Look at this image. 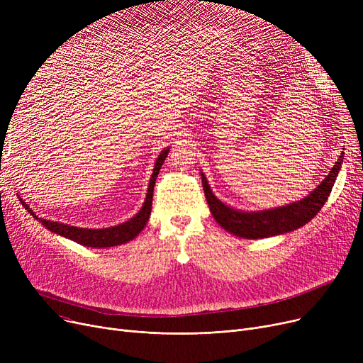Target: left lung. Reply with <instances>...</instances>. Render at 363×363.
I'll return each mask as SVG.
<instances>
[{
	"instance_id": "obj_1",
	"label": "left lung",
	"mask_w": 363,
	"mask_h": 363,
	"mask_svg": "<svg viewBox=\"0 0 363 363\" xmlns=\"http://www.w3.org/2000/svg\"><path fill=\"white\" fill-rule=\"evenodd\" d=\"M341 163L342 156H340L325 179L309 196L290 204L256 212L238 211V208L225 204L213 194L203 172H200V175L207 204L211 207V212L216 222L223 230L240 238L257 240L287 234L311 222L328 200L335 178L338 177V172L341 169Z\"/></svg>"
}]
</instances>
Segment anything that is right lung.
<instances>
[{
	"instance_id": "obj_1",
	"label": "right lung",
	"mask_w": 363,
	"mask_h": 363,
	"mask_svg": "<svg viewBox=\"0 0 363 363\" xmlns=\"http://www.w3.org/2000/svg\"><path fill=\"white\" fill-rule=\"evenodd\" d=\"M170 151V147H166L162 150L159 157L156 159L155 169H152V174L148 182L147 188V196L143 203V207L138 211V213L130 218L129 220L116 225V226H110V228H99V230H91V228H79V226H72L67 223H60V222H54L48 219L38 218L35 212L29 207V204L25 203L23 199H21L22 204L25 206L26 211L36 219L40 220L48 231L62 235L65 238H69L74 242L82 244L85 247H92V249H106V247H114V245H121L125 244L130 240L135 238L143 230L144 226L148 222V218L151 215V203H152V191H155V185L159 172L162 169V164L164 163L167 155Z\"/></svg>"
}]
</instances>
